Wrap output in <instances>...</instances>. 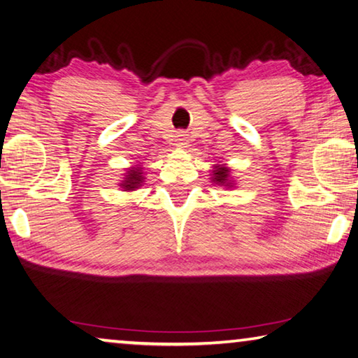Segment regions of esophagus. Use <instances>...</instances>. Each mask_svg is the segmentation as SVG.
I'll use <instances>...</instances> for the list:
<instances>
[{"label": "esophagus", "instance_id": "34e87169", "mask_svg": "<svg viewBox=\"0 0 358 358\" xmlns=\"http://www.w3.org/2000/svg\"><path fill=\"white\" fill-rule=\"evenodd\" d=\"M175 146L178 150H186L189 146V137L185 132H180L175 135Z\"/></svg>", "mask_w": 358, "mask_h": 358}]
</instances>
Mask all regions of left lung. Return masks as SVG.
I'll return each instance as SVG.
<instances>
[{
    "label": "left lung",
    "mask_w": 358,
    "mask_h": 358,
    "mask_svg": "<svg viewBox=\"0 0 358 358\" xmlns=\"http://www.w3.org/2000/svg\"><path fill=\"white\" fill-rule=\"evenodd\" d=\"M215 185L218 186H224L226 189L228 188H234L236 183L234 180L231 177V169L226 166V164H213L212 169V178Z\"/></svg>",
    "instance_id": "left-lung-1"
}]
</instances>
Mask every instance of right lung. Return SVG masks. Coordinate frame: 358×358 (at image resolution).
Wrapping results in <instances>:
<instances>
[{
	"label": "right lung",
	"instance_id": "obj_1",
	"mask_svg": "<svg viewBox=\"0 0 358 358\" xmlns=\"http://www.w3.org/2000/svg\"><path fill=\"white\" fill-rule=\"evenodd\" d=\"M145 169L137 164V166H132L126 170V173H124V178L121 180V186L122 191L126 192H132V191H137L141 185H143L145 181Z\"/></svg>",
	"mask_w": 358,
	"mask_h": 358
}]
</instances>
